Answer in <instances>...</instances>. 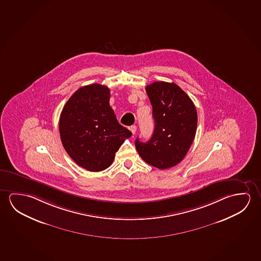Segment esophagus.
<instances>
[{
  "instance_id": "esophagus-1",
  "label": "esophagus",
  "mask_w": 261,
  "mask_h": 261,
  "mask_svg": "<svg viewBox=\"0 0 261 261\" xmlns=\"http://www.w3.org/2000/svg\"><path fill=\"white\" fill-rule=\"evenodd\" d=\"M129 129H130V132L133 133V135H134V134L136 133L137 127L135 125H133V126H130V127H129Z\"/></svg>"
}]
</instances>
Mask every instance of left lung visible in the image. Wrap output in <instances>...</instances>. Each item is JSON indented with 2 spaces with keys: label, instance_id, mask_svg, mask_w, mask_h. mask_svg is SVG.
Listing matches in <instances>:
<instances>
[{
  "label": "left lung",
  "instance_id": "8db88e82",
  "mask_svg": "<svg viewBox=\"0 0 261 261\" xmlns=\"http://www.w3.org/2000/svg\"><path fill=\"white\" fill-rule=\"evenodd\" d=\"M155 127L147 142L135 141L137 151L149 165L166 170L177 165L194 141L198 115L191 98L176 83L156 82L146 86Z\"/></svg>",
  "mask_w": 261,
  "mask_h": 261
}]
</instances>
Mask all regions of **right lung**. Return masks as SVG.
Here are the masks:
<instances>
[{
  "label": "right lung",
  "instance_id": "add662e5",
  "mask_svg": "<svg viewBox=\"0 0 261 261\" xmlns=\"http://www.w3.org/2000/svg\"><path fill=\"white\" fill-rule=\"evenodd\" d=\"M110 89L93 83L75 91L62 109L59 129L63 148L89 171L112 165L121 144L133 135L110 106Z\"/></svg>",
  "mask_w": 261,
  "mask_h": 261
}]
</instances>
